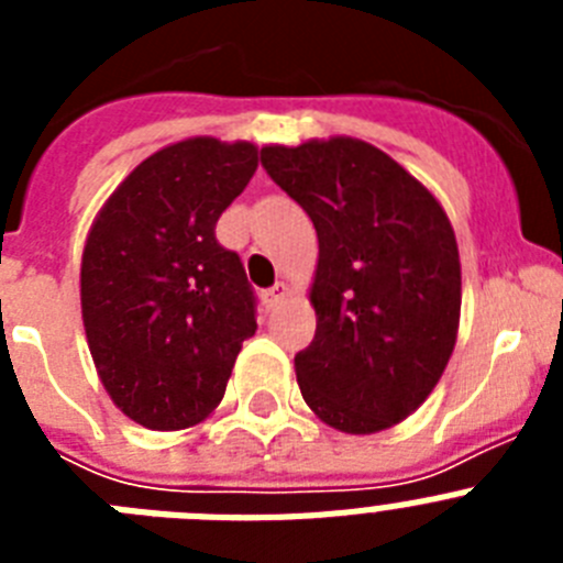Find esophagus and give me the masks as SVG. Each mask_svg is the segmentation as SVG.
Returning a JSON list of instances; mask_svg holds the SVG:
<instances>
[{
  "mask_svg": "<svg viewBox=\"0 0 563 563\" xmlns=\"http://www.w3.org/2000/svg\"><path fill=\"white\" fill-rule=\"evenodd\" d=\"M285 296H287V285H285V282H276V285H273L271 290L262 292V301H265L267 310H273V307L285 301Z\"/></svg>",
  "mask_w": 563,
  "mask_h": 563,
  "instance_id": "34e87169",
  "label": "esophagus"
}]
</instances>
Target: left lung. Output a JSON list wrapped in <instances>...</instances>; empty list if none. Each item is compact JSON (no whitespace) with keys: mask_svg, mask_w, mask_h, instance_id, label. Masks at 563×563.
<instances>
[{"mask_svg":"<svg viewBox=\"0 0 563 563\" xmlns=\"http://www.w3.org/2000/svg\"><path fill=\"white\" fill-rule=\"evenodd\" d=\"M262 166L318 233L316 338L296 355L301 397L346 434L391 429L420 409L454 352V228L429 188L357 137L265 146Z\"/></svg>","mask_w":563,"mask_h":563,"instance_id":"8db88e82","label":"left lung"}]
</instances>
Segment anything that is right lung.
I'll return each instance as SVG.
<instances>
[{"mask_svg": "<svg viewBox=\"0 0 563 563\" xmlns=\"http://www.w3.org/2000/svg\"><path fill=\"white\" fill-rule=\"evenodd\" d=\"M258 166L247 141L154 152L103 202L81 256V318L98 377L129 420L191 429L225 395L256 332L245 267L217 220Z\"/></svg>", "mask_w": 563, "mask_h": 563, "instance_id": "1", "label": "right lung"}]
</instances>
